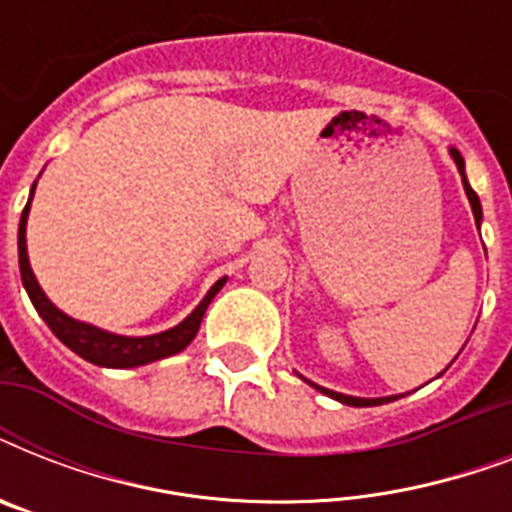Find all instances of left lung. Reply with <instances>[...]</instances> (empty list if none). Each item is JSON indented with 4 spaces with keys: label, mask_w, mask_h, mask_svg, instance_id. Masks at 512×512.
Listing matches in <instances>:
<instances>
[{
    "label": "left lung",
    "mask_w": 512,
    "mask_h": 512,
    "mask_svg": "<svg viewBox=\"0 0 512 512\" xmlns=\"http://www.w3.org/2000/svg\"><path fill=\"white\" fill-rule=\"evenodd\" d=\"M449 154H452L454 164H457V170H460V175H462V185H465V193H468V201H470V209H473V217H476V225H481V220H484V212H481V201H478L476 191L470 188L468 177H465V159H462V154L457 151V148H449ZM311 385L316 390H321L324 396L335 398V401H340V404H348V406H380V404H388V401H396V396L356 398V396H345V393H335V390H329V388H321V385H316V382H311Z\"/></svg>",
    "instance_id": "obj_1"
}]
</instances>
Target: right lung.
<instances>
[{
  "label": "right lung",
  "instance_id": "obj_1",
  "mask_svg": "<svg viewBox=\"0 0 512 512\" xmlns=\"http://www.w3.org/2000/svg\"><path fill=\"white\" fill-rule=\"evenodd\" d=\"M34 188L31 185V196H28V204L23 207V215H20L18 225V263H20V279H23V287H26L31 303H34L36 313L42 316L44 324L52 329V335L58 337L66 348H71L76 356H82L84 361L98 366H111V369H132V366L151 364V361H159V358L175 356L180 350H185L191 345V340L196 337L201 327V319H204V311L207 305L212 303V297L223 289L225 276L220 281L212 284L204 300H201L196 308H193L191 316H185L177 327L167 329V332H159V335L148 337H124L114 335V332H106V329L92 327V324H84V321H76L71 316L55 308V305L47 300V295L39 287L34 271H31V263H28L26 252V220L28 209H31V199H34Z\"/></svg>",
  "mask_w": 512,
  "mask_h": 512
}]
</instances>
